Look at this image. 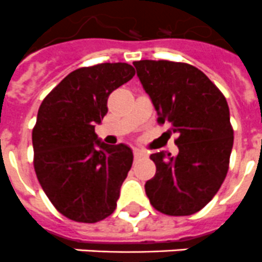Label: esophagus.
Wrapping results in <instances>:
<instances>
[{
	"label": "esophagus",
	"instance_id": "obj_1",
	"mask_svg": "<svg viewBox=\"0 0 262 262\" xmlns=\"http://www.w3.org/2000/svg\"><path fill=\"white\" fill-rule=\"evenodd\" d=\"M144 156H147L144 151L139 149V148H134V157H135V159H140V157H144Z\"/></svg>",
	"mask_w": 262,
	"mask_h": 262
}]
</instances>
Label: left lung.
Wrapping results in <instances>:
<instances>
[{
    "mask_svg": "<svg viewBox=\"0 0 262 262\" xmlns=\"http://www.w3.org/2000/svg\"><path fill=\"white\" fill-rule=\"evenodd\" d=\"M134 66L156 108L157 123H168L178 135L177 156H149L156 174L145 182V194L165 215L195 214L221 189L230 166L233 128L226 97L186 62L140 60Z\"/></svg>",
    "mask_w": 262,
    "mask_h": 262,
    "instance_id": "1",
    "label": "left lung"
}]
</instances>
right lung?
Instances as JSON below:
<instances>
[{"label": "right lung", "instance_id": "add662e5", "mask_svg": "<svg viewBox=\"0 0 262 262\" xmlns=\"http://www.w3.org/2000/svg\"><path fill=\"white\" fill-rule=\"evenodd\" d=\"M135 76L127 62H102L71 72L47 94L32 128L34 169L55 209L71 221L96 223L114 212L133 165L126 144L97 139L94 124L107 98Z\"/></svg>", "mask_w": 262, "mask_h": 262}]
</instances>
